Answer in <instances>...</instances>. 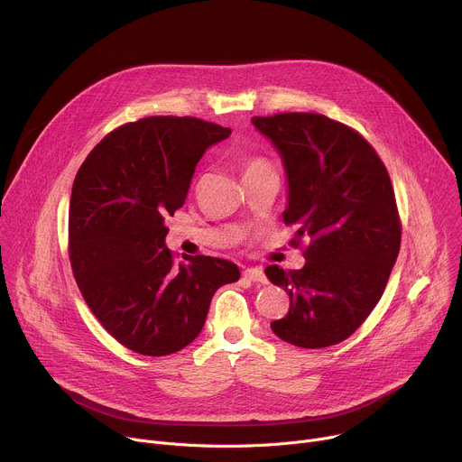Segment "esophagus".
<instances>
[{"label":"esophagus","instance_id":"1","mask_svg":"<svg viewBox=\"0 0 462 462\" xmlns=\"http://www.w3.org/2000/svg\"><path fill=\"white\" fill-rule=\"evenodd\" d=\"M243 276L250 282H257V283H267V276L265 273H263L261 267H250V269H245L243 271Z\"/></svg>","mask_w":462,"mask_h":462}]
</instances>
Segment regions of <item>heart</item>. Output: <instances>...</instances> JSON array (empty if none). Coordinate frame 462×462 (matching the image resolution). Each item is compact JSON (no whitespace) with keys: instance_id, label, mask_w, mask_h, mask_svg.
I'll list each match as a JSON object with an SVG mask.
<instances>
[{"instance_id":"heart-1","label":"heart","mask_w":462,"mask_h":462,"mask_svg":"<svg viewBox=\"0 0 462 462\" xmlns=\"http://www.w3.org/2000/svg\"><path fill=\"white\" fill-rule=\"evenodd\" d=\"M263 166H269L265 159H261V157H250V159H246V161L243 162V175L248 173V171L259 170V168H263Z\"/></svg>"}]
</instances>
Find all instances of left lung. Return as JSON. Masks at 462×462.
Masks as SVG:
<instances>
[{"instance_id":"obj_1","label":"left lung","mask_w":462,"mask_h":462,"mask_svg":"<svg viewBox=\"0 0 462 462\" xmlns=\"http://www.w3.org/2000/svg\"><path fill=\"white\" fill-rule=\"evenodd\" d=\"M280 150L289 177L285 225L294 246L309 239L305 265L265 269L291 298L273 331L303 349L344 342L383 294L401 250L402 225L389 173L356 129L319 113L254 116Z\"/></svg>"}]
</instances>
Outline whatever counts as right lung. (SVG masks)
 <instances>
[{
    "label": "right lung",
    "instance_id": "1",
    "mask_svg": "<svg viewBox=\"0 0 462 462\" xmlns=\"http://www.w3.org/2000/svg\"><path fill=\"white\" fill-rule=\"evenodd\" d=\"M230 127L195 116H146L107 134L82 162L69 205V261L79 289L124 347L166 356L191 344L212 296L239 280L236 263L164 245L197 162Z\"/></svg>",
    "mask_w": 462,
    "mask_h": 462
}]
</instances>
